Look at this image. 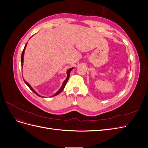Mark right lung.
Returning a JSON list of instances; mask_svg holds the SVG:
<instances>
[{
  "label": "right lung",
  "mask_w": 148,
  "mask_h": 148,
  "mask_svg": "<svg viewBox=\"0 0 148 148\" xmlns=\"http://www.w3.org/2000/svg\"><path fill=\"white\" fill-rule=\"evenodd\" d=\"M26 45H27V43H26V44H25V47H24V49H23V52H22V53H21V66L23 67V57H24V53H25V49H26ZM73 69V68H71V69H70L68 71H67V72H66V74H67V77H66V79L65 80V81L64 82V83H63V84H62V87L60 88V89L59 91H58L55 95H53L52 96H57V95H59V94H60L62 91H63V89H64V88H65V85H66V83H67V82H68V80H69V77H70V72H71V71ZM24 82H25V83L26 84V85H27V86L30 88V89L32 91H33L36 95H38V96H39V97H41V96L40 95H39L36 92L34 89L31 88V86H30V85L29 84V83H28L27 82H25V80H24ZM52 97V96H51Z\"/></svg>",
  "instance_id": "1"
}]
</instances>
